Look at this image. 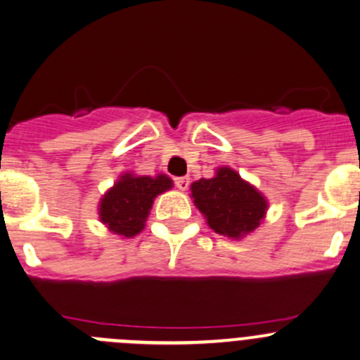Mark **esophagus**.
I'll list each match as a JSON object with an SVG mask.
<instances>
[{"instance_id":"obj_1","label":"esophagus","mask_w":360,"mask_h":360,"mask_svg":"<svg viewBox=\"0 0 360 360\" xmlns=\"http://www.w3.org/2000/svg\"><path fill=\"white\" fill-rule=\"evenodd\" d=\"M174 184H176L179 190H186V188L190 186V179H188V177H176V179H174Z\"/></svg>"}]
</instances>
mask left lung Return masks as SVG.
I'll return each mask as SVG.
<instances>
[{
  "mask_svg": "<svg viewBox=\"0 0 360 360\" xmlns=\"http://www.w3.org/2000/svg\"><path fill=\"white\" fill-rule=\"evenodd\" d=\"M191 197L207 225L226 237H240L257 229L267 209L265 198L229 167H221L212 179L191 184Z\"/></svg>",
  "mask_w": 360,
  "mask_h": 360,
  "instance_id": "1",
  "label": "left lung"
}]
</instances>
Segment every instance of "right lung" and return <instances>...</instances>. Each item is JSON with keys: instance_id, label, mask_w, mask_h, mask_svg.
Instances as JSON below:
<instances>
[{"instance_id": "1", "label": "right lung", "mask_w": 360, "mask_h": 360, "mask_svg": "<svg viewBox=\"0 0 360 360\" xmlns=\"http://www.w3.org/2000/svg\"><path fill=\"white\" fill-rule=\"evenodd\" d=\"M172 186L167 176L137 177L127 174L100 202V219L112 232L123 237H134L144 229L156 195Z\"/></svg>"}]
</instances>
